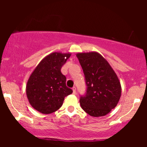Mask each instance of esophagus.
I'll return each instance as SVG.
<instances>
[{"label":"esophagus","mask_w":147,"mask_h":147,"mask_svg":"<svg viewBox=\"0 0 147 147\" xmlns=\"http://www.w3.org/2000/svg\"><path fill=\"white\" fill-rule=\"evenodd\" d=\"M72 92H73L74 94H76V87H72Z\"/></svg>","instance_id":"esophagus-1"}]
</instances>
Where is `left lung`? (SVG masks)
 <instances>
[{
  "instance_id": "left-lung-1",
  "label": "left lung",
  "mask_w": 147,
  "mask_h": 147,
  "mask_svg": "<svg viewBox=\"0 0 147 147\" xmlns=\"http://www.w3.org/2000/svg\"><path fill=\"white\" fill-rule=\"evenodd\" d=\"M85 76L87 94L80 100L89 115L103 117L117 105L121 94L119 80L106 59L97 52L77 53Z\"/></svg>"
}]
</instances>
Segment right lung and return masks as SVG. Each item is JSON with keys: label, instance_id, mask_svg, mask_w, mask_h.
Wrapping results in <instances>:
<instances>
[{"label": "right lung", "instance_id": "right-lung-1", "mask_svg": "<svg viewBox=\"0 0 147 147\" xmlns=\"http://www.w3.org/2000/svg\"><path fill=\"white\" fill-rule=\"evenodd\" d=\"M71 53L54 52L45 56L31 73L26 85V95L31 106L42 114L56 112L63 105L65 97L72 90L66 86L62 66Z\"/></svg>", "mask_w": 147, "mask_h": 147}]
</instances>
